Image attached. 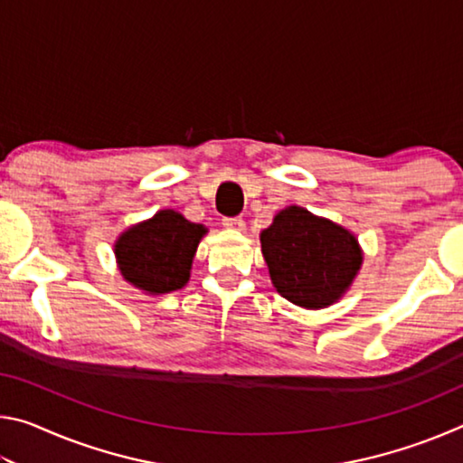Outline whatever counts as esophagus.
<instances>
[{
	"label": "esophagus",
	"mask_w": 463,
	"mask_h": 463,
	"mask_svg": "<svg viewBox=\"0 0 463 463\" xmlns=\"http://www.w3.org/2000/svg\"><path fill=\"white\" fill-rule=\"evenodd\" d=\"M222 224L226 226L229 231H245V221L242 218H224Z\"/></svg>",
	"instance_id": "obj_1"
}]
</instances>
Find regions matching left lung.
<instances>
[{
    "label": "left lung",
    "mask_w": 463,
    "mask_h": 463,
    "mask_svg": "<svg viewBox=\"0 0 463 463\" xmlns=\"http://www.w3.org/2000/svg\"><path fill=\"white\" fill-rule=\"evenodd\" d=\"M260 241L273 288L307 310L339 302L364 263L354 232L296 203L273 216Z\"/></svg>",
    "instance_id": "1"
}]
</instances>
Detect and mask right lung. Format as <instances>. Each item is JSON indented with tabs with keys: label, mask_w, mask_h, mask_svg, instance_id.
I'll use <instances>...</instances> for the list:
<instances>
[{
	"label": "right lung",
	"mask_w": 463,
	"mask_h": 463,
	"mask_svg": "<svg viewBox=\"0 0 463 463\" xmlns=\"http://www.w3.org/2000/svg\"><path fill=\"white\" fill-rule=\"evenodd\" d=\"M208 229L190 222L177 210H159L143 222L128 226L114 241L122 278L143 294L161 296L190 281L194 255Z\"/></svg>",
	"instance_id": "right-lung-1"
}]
</instances>
